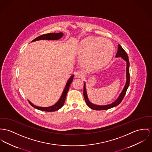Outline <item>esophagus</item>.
Masks as SVG:
<instances>
[{"label": "esophagus", "instance_id": "obj_1", "mask_svg": "<svg viewBox=\"0 0 152 152\" xmlns=\"http://www.w3.org/2000/svg\"><path fill=\"white\" fill-rule=\"evenodd\" d=\"M75 77L76 78H82L83 77V73L81 72H79V71H77L75 72Z\"/></svg>", "mask_w": 152, "mask_h": 152}]
</instances>
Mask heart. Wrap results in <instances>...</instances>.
I'll return each mask as SVG.
<instances>
[{
    "label": "heart",
    "instance_id": "heart-1",
    "mask_svg": "<svg viewBox=\"0 0 152 152\" xmlns=\"http://www.w3.org/2000/svg\"><path fill=\"white\" fill-rule=\"evenodd\" d=\"M82 62L88 68L96 69L106 65L113 57L114 46L111 42L99 37H88L79 47Z\"/></svg>",
    "mask_w": 152,
    "mask_h": 152
}]
</instances>
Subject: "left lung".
Segmentation results:
<instances>
[{"label":"left lung","mask_w":152,"mask_h":152,"mask_svg":"<svg viewBox=\"0 0 152 152\" xmlns=\"http://www.w3.org/2000/svg\"><path fill=\"white\" fill-rule=\"evenodd\" d=\"M116 57H121L122 58L124 59L126 62H127V73H126V76H127V82L126 84V86L123 90L121 93L120 94L119 97L118 98L117 100L114 102L113 103L109 104V105H104V106H99V105H94L93 104L91 103L87 97V95L86 93V86L85 83H84V88H83V95L84 98L85 99V102L87 106L90 107L91 109L93 110H106L110 109L112 107H113L117 105H119L122 100L123 99L126 91L129 88V82H130V77H129V57L126 52V51L122 48V47L118 45V50H117V54L116 55Z\"/></svg>","instance_id":"obj_1"}]
</instances>
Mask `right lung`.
I'll list each match as a JSON object with an SVG mask.
<instances>
[{
	"label": "right lung",
	"instance_id": "1",
	"mask_svg": "<svg viewBox=\"0 0 152 152\" xmlns=\"http://www.w3.org/2000/svg\"><path fill=\"white\" fill-rule=\"evenodd\" d=\"M62 36H63V34L62 32L57 33V34L56 33H49V34H44V35L39 36V37H36L34 40H33L32 42H35L36 40H58L59 39H60L61 37H62ZM73 75L72 76L69 78V79L68 80V81L66 83V85L65 86V89H64V90L62 93V94L60 99H59L58 101L55 105L50 106V107H39V106H36L35 105H34L32 103H31L29 101V103L34 107H35L38 110H42V111L54 112V111H56V110H58L64 104L65 98H66V94L68 92L70 84H71L72 82L73 81Z\"/></svg>",
	"mask_w": 152,
	"mask_h": 152
}]
</instances>
